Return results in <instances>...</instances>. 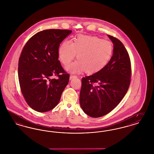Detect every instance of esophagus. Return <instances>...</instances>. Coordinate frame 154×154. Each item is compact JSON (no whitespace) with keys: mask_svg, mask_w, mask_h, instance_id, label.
<instances>
[{"mask_svg":"<svg viewBox=\"0 0 154 154\" xmlns=\"http://www.w3.org/2000/svg\"><path fill=\"white\" fill-rule=\"evenodd\" d=\"M77 76H75V75H70V77H69V79H70V80H71V79H72L73 78H76Z\"/></svg>","mask_w":154,"mask_h":154,"instance_id":"34e87169","label":"esophagus"}]
</instances>
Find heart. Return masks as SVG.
I'll use <instances>...</instances> for the list:
<instances>
[{
	"instance_id": "b5f03b06",
	"label": "heart",
	"mask_w": 154,
	"mask_h": 154,
	"mask_svg": "<svg viewBox=\"0 0 154 154\" xmlns=\"http://www.w3.org/2000/svg\"><path fill=\"white\" fill-rule=\"evenodd\" d=\"M113 46L109 41L97 36L79 35L74 42L65 40L59 49V58L64 65H69L76 57L78 60L66 69L74 73L86 71L94 73L103 69L113 54Z\"/></svg>"
}]
</instances>
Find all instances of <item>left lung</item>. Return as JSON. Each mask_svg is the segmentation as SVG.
Instances as JSON below:
<instances>
[{
  "label": "left lung",
  "instance_id": "left-lung-1",
  "mask_svg": "<svg viewBox=\"0 0 154 154\" xmlns=\"http://www.w3.org/2000/svg\"><path fill=\"white\" fill-rule=\"evenodd\" d=\"M113 45V56L100 71L82 79L79 101L84 112L93 118L109 113L118 105L129 88L131 63L121 41L108 35Z\"/></svg>",
  "mask_w": 154,
  "mask_h": 154
}]
</instances>
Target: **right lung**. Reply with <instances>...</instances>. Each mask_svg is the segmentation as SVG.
<instances>
[{"label":"right lung","mask_w":154,"mask_h":154,"mask_svg":"<svg viewBox=\"0 0 154 154\" xmlns=\"http://www.w3.org/2000/svg\"><path fill=\"white\" fill-rule=\"evenodd\" d=\"M72 31L51 29L32 36L18 61V80L25 100L33 110L45 112L58 104L69 75L58 60L60 44ZM57 75L58 79H51Z\"/></svg>","instance_id":"1"}]
</instances>
